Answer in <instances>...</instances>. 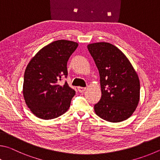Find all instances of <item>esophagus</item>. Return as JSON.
<instances>
[{
  "label": "esophagus",
  "mask_w": 160,
  "mask_h": 160,
  "mask_svg": "<svg viewBox=\"0 0 160 160\" xmlns=\"http://www.w3.org/2000/svg\"><path fill=\"white\" fill-rule=\"evenodd\" d=\"M86 87H78V91L80 92V93H83L86 91Z\"/></svg>",
  "instance_id": "1"
}]
</instances>
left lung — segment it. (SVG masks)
I'll return each instance as SVG.
<instances>
[{"instance_id":"1","label":"left lung","mask_w":160,"mask_h":160,"mask_svg":"<svg viewBox=\"0 0 160 160\" xmlns=\"http://www.w3.org/2000/svg\"><path fill=\"white\" fill-rule=\"evenodd\" d=\"M99 71L102 96L94 105L100 118L110 122L128 119L140 98V82L129 60L114 45L100 42L88 45Z\"/></svg>"}]
</instances>
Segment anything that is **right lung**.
<instances>
[{"label": "right lung", "instance_id": "add662e5", "mask_svg": "<svg viewBox=\"0 0 160 160\" xmlns=\"http://www.w3.org/2000/svg\"><path fill=\"white\" fill-rule=\"evenodd\" d=\"M78 47L74 41L58 40L43 47L28 64L24 76L23 95L28 108L38 118L51 119L68 110L75 91L67 82V64Z\"/></svg>", "mask_w": 160, "mask_h": 160}]
</instances>
